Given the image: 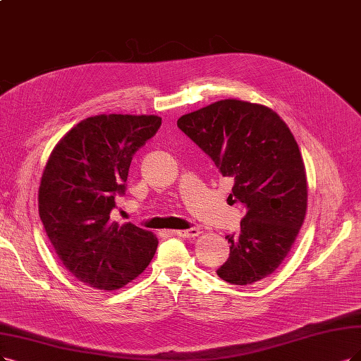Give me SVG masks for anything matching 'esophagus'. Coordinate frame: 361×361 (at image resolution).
I'll return each mask as SVG.
<instances>
[{
  "label": "esophagus",
  "instance_id": "esophagus-1",
  "mask_svg": "<svg viewBox=\"0 0 361 361\" xmlns=\"http://www.w3.org/2000/svg\"><path fill=\"white\" fill-rule=\"evenodd\" d=\"M201 233L197 228H190V229H185V231H172V235H177V236H183V238H195Z\"/></svg>",
  "mask_w": 361,
  "mask_h": 361
}]
</instances>
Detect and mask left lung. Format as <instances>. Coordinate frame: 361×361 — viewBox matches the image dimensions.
<instances>
[{
  "label": "left lung",
  "mask_w": 361,
  "mask_h": 361,
  "mask_svg": "<svg viewBox=\"0 0 361 361\" xmlns=\"http://www.w3.org/2000/svg\"><path fill=\"white\" fill-rule=\"evenodd\" d=\"M177 126L233 180L229 199L245 207L241 232L217 275L248 286L271 275L295 244L308 184L299 145L284 120L260 104L223 99L184 114Z\"/></svg>",
  "instance_id": "1"
}]
</instances>
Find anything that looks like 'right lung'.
<instances>
[{"instance_id": "right-lung-1", "label": "right lung", "mask_w": 361, "mask_h": 361, "mask_svg": "<svg viewBox=\"0 0 361 361\" xmlns=\"http://www.w3.org/2000/svg\"><path fill=\"white\" fill-rule=\"evenodd\" d=\"M162 125L157 116L99 114L82 120L53 149L38 212L58 257L78 281L116 290L152 262L157 238L110 220L125 195L132 156Z\"/></svg>"}]
</instances>
